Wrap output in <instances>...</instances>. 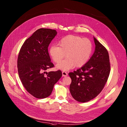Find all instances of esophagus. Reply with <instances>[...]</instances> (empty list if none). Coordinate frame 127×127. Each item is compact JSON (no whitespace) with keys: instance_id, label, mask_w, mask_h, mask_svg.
<instances>
[{"instance_id":"esophagus-1","label":"esophagus","mask_w":127,"mask_h":127,"mask_svg":"<svg viewBox=\"0 0 127 127\" xmlns=\"http://www.w3.org/2000/svg\"><path fill=\"white\" fill-rule=\"evenodd\" d=\"M62 75L64 77H65V76H67L68 75V73H67V72H65V71H63L62 72Z\"/></svg>"}]
</instances>
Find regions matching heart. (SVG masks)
<instances>
[{"label":"heart","mask_w":127,"mask_h":127,"mask_svg":"<svg viewBox=\"0 0 127 127\" xmlns=\"http://www.w3.org/2000/svg\"><path fill=\"white\" fill-rule=\"evenodd\" d=\"M93 45L89 39L69 34L59 40L58 46H51L49 54L55 63L59 62L66 55L67 58L56 65L57 68L65 71L74 66L79 68L84 65L91 55Z\"/></svg>","instance_id":"b5f03b06"}]
</instances>
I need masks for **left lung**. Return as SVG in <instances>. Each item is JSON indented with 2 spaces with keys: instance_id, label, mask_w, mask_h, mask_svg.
I'll return each mask as SVG.
<instances>
[{
  "instance_id": "1",
  "label": "left lung",
  "mask_w": 127,
  "mask_h": 127,
  "mask_svg": "<svg viewBox=\"0 0 127 127\" xmlns=\"http://www.w3.org/2000/svg\"><path fill=\"white\" fill-rule=\"evenodd\" d=\"M95 47L88 61L80 68L70 72L72 96L81 102H87L97 96L103 88L110 73V63L106 48L94 37Z\"/></svg>"
}]
</instances>
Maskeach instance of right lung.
<instances>
[{
    "label": "right lung",
    "instance_id": "add662e5",
    "mask_svg": "<svg viewBox=\"0 0 127 127\" xmlns=\"http://www.w3.org/2000/svg\"><path fill=\"white\" fill-rule=\"evenodd\" d=\"M57 34L55 30H37L25 41L18 56L20 78L27 91L37 98L50 95L54 85L62 75L61 70L45 72L54 67L48 48Z\"/></svg>",
    "mask_w": 127,
    "mask_h": 127
}]
</instances>
